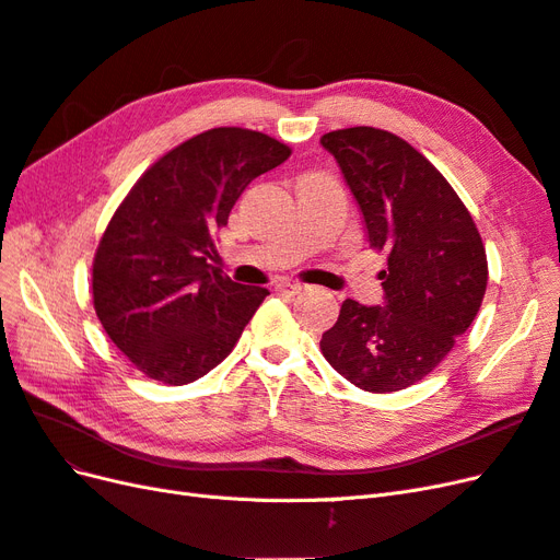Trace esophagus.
<instances>
[{"instance_id":"esophagus-1","label":"esophagus","mask_w":560,"mask_h":560,"mask_svg":"<svg viewBox=\"0 0 560 560\" xmlns=\"http://www.w3.org/2000/svg\"><path fill=\"white\" fill-rule=\"evenodd\" d=\"M276 290L282 292V294H299V292L306 290V284L294 282V280H280V282L276 284Z\"/></svg>"}]
</instances>
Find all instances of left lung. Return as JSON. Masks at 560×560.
<instances>
[{
  "instance_id": "left-lung-1",
  "label": "left lung",
  "mask_w": 560,
  "mask_h": 560,
  "mask_svg": "<svg viewBox=\"0 0 560 560\" xmlns=\"http://www.w3.org/2000/svg\"><path fill=\"white\" fill-rule=\"evenodd\" d=\"M319 142L358 200L369 245L387 252L385 306L346 299L319 350L360 389L397 393L425 378L477 317L486 247L453 186L406 140L358 126Z\"/></svg>"
}]
</instances>
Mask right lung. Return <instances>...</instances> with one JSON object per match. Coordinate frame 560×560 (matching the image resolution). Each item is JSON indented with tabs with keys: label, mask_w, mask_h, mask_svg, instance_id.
<instances>
[{
	"label": "right lung",
	"mask_w": 560,
	"mask_h": 560,
	"mask_svg": "<svg viewBox=\"0 0 560 560\" xmlns=\"http://www.w3.org/2000/svg\"><path fill=\"white\" fill-rule=\"evenodd\" d=\"M290 154L264 132L212 128L167 151L116 208L93 259V306L147 378L194 383L238 343L268 290L208 264L214 231L245 186Z\"/></svg>",
	"instance_id": "obj_1"
}]
</instances>
